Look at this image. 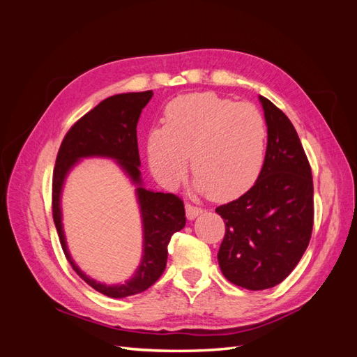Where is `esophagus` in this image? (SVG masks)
Here are the masks:
<instances>
[{
    "instance_id": "obj_1",
    "label": "esophagus",
    "mask_w": 357,
    "mask_h": 357,
    "mask_svg": "<svg viewBox=\"0 0 357 357\" xmlns=\"http://www.w3.org/2000/svg\"><path fill=\"white\" fill-rule=\"evenodd\" d=\"M202 211H204V210H202V208H199V207H193V205L186 204V218H188L189 220L197 219L198 215H199Z\"/></svg>"
}]
</instances>
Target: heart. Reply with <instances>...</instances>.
<instances>
[{
  "mask_svg": "<svg viewBox=\"0 0 357 357\" xmlns=\"http://www.w3.org/2000/svg\"><path fill=\"white\" fill-rule=\"evenodd\" d=\"M266 123L252 104H236L213 92L177 96L165 109V126L150 129L147 159L155 178L176 186L188 168L193 188L228 201L250 188L261 172Z\"/></svg>",
  "mask_w": 357,
  "mask_h": 357,
  "instance_id": "obj_1",
  "label": "heart"
}]
</instances>
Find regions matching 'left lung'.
<instances>
[{
	"label": "left lung",
	"mask_w": 357,
	"mask_h": 357,
	"mask_svg": "<svg viewBox=\"0 0 357 357\" xmlns=\"http://www.w3.org/2000/svg\"><path fill=\"white\" fill-rule=\"evenodd\" d=\"M268 131L264 167L238 199L215 208L225 222L218 259L235 286L264 290L280 284L305 253L314 202L308 159L287 116L259 95Z\"/></svg>",
	"instance_id": "obj_1"
}]
</instances>
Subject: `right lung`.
I'll list each match as a JSON object with an SVG mask.
<instances>
[{"label": "right lung", "instance_id": "add662e5", "mask_svg": "<svg viewBox=\"0 0 357 357\" xmlns=\"http://www.w3.org/2000/svg\"><path fill=\"white\" fill-rule=\"evenodd\" d=\"M153 92H128L105 98L75 122L62 139L53 169L52 208L59 241L73 269L86 283L110 298H125L142 294L155 284L164 273L168 257V243L172 234L185 228V205L174 193L149 190L143 186L137 143L139 114L152 100ZM86 157H107L116 163L137 188L136 195L144 223V256L136 274L122 285H104L86 276L75 265L68 252L61 228L60 195L69 171Z\"/></svg>", "mask_w": 357, "mask_h": 357}]
</instances>
